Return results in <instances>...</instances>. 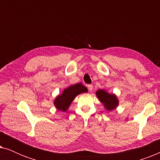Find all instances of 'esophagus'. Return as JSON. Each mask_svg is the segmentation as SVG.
Instances as JSON below:
<instances>
[{"label":"esophagus","instance_id":"1","mask_svg":"<svg viewBox=\"0 0 160 160\" xmlns=\"http://www.w3.org/2000/svg\"><path fill=\"white\" fill-rule=\"evenodd\" d=\"M87 87H88L89 91H92L93 89V85H92V84H88L87 85Z\"/></svg>","mask_w":160,"mask_h":160}]
</instances>
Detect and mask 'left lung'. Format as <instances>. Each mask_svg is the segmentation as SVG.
<instances>
[{"label": "left lung", "instance_id": "obj_1", "mask_svg": "<svg viewBox=\"0 0 160 160\" xmlns=\"http://www.w3.org/2000/svg\"><path fill=\"white\" fill-rule=\"evenodd\" d=\"M96 94H97L98 98H99L102 103L104 104L106 110H113L118 106L119 101H118L117 98L113 94L111 95V94H108L107 92L102 90V89H99Z\"/></svg>", "mask_w": 160, "mask_h": 160}]
</instances>
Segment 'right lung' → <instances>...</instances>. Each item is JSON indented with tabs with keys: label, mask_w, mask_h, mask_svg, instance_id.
Returning a JSON list of instances; mask_svg holds the SVG:
<instances>
[{
	"label": "right lung",
	"mask_w": 160,
	"mask_h": 160,
	"mask_svg": "<svg viewBox=\"0 0 160 160\" xmlns=\"http://www.w3.org/2000/svg\"><path fill=\"white\" fill-rule=\"evenodd\" d=\"M87 87L83 86L82 83L71 85L65 89L62 95H59L54 100V105L58 110L65 111L73 101L74 98L79 94L87 92Z\"/></svg>",
	"instance_id": "1"
}]
</instances>
